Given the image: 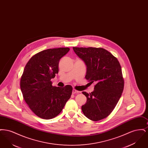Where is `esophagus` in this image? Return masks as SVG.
Instances as JSON below:
<instances>
[{
    "label": "esophagus",
    "instance_id": "obj_1",
    "mask_svg": "<svg viewBox=\"0 0 148 148\" xmlns=\"http://www.w3.org/2000/svg\"><path fill=\"white\" fill-rule=\"evenodd\" d=\"M78 92H79L76 89H73V92H72L73 94H77Z\"/></svg>",
    "mask_w": 148,
    "mask_h": 148
}]
</instances>
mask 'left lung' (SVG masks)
<instances>
[{
	"instance_id": "obj_1",
	"label": "left lung",
	"mask_w": 148,
	"mask_h": 148,
	"mask_svg": "<svg viewBox=\"0 0 148 148\" xmlns=\"http://www.w3.org/2000/svg\"><path fill=\"white\" fill-rule=\"evenodd\" d=\"M73 49L87 66L85 79L95 84L93 92H82L87 98L82 112L92 121L103 119L113 112L123 92L124 80L119 62L102 48Z\"/></svg>"
}]
</instances>
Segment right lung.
I'll return each mask as SVG.
<instances>
[{
    "label": "right lung",
    "mask_w": 148,
    "mask_h": 148,
    "mask_svg": "<svg viewBox=\"0 0 148 148\" xmlns=\"http://www.w3.org/2000/svg\"><path fill=\"white\" fill-rule=\"evenodd\" d=\"M70 49L44 50L32 56L26 64L21 78L23 98L31 110L44 119L55 118L71 98L73 88L67 85L54 87L51 79L59 71V62Z\"/></svg>",
    "instance_id": "1"
}]
</instances>
